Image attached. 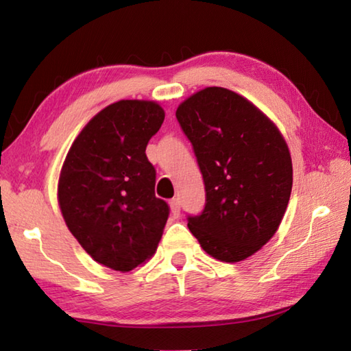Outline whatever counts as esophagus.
I'll return each mask as SVG.
<instances>
[{"label":"esophagus","mask_w":351,"mask_h":351,"mask_svg":"<svg viewBox=\"0 0 351 351\" xmlns=\"http://www.w3.org/2000/svg\"><path fill=\"white\" fill-rule=\"evenodd\" d=\"M170 207H171V215H173V217L180 215V212H181V203H180V199H178V198L171 199V201H170Z\"/></svg>","instance_id":"34e87169"}]
</instances>
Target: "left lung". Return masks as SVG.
<instances>
[{
  "mask_svg": "<svg viewBox=\"0 0 351 351\" xmlns=\"http://www.w3.org/2000/svg\"><path fill=\"white\" fill-rule=\"evenodd\" d=\"M192 144L206 203L187 226L201 247L240 261L271 240L287 210L293 164L282 134L263 112L226 88L193 94L176 110Z\"/></svg>",
  "mask_w": 351,
  "mask_h": 351,
  "instance_id": "left-lung-1",
  "label": "left lung"
}]
</instances>
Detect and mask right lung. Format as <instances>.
<instances>
[{"label":"right lung","instance_id":"right-lung-1","mask_svg":"<svg viewBox=\"0 0 351 351\" xmlns=\"http://www.w3.org/2000/svg\"><path fill=\"white\" fill-rule=\"evenodd\" d=\"M147 100H119L77 136L58 181L64 221L91 257L132 271L156 251L170 207L156 198V170L145 148L164 122Z\"/></svg>","mask_w":351,"mask_h":351}]
</instances>
